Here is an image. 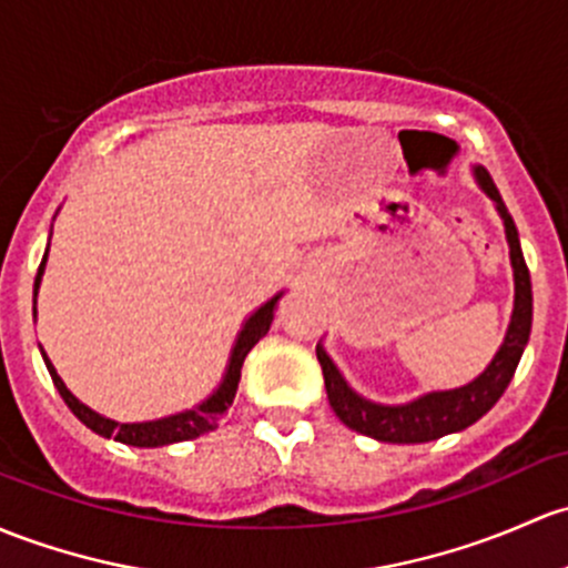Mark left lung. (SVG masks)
Returning a JSON list of instances; mask_svg holds the SVG:
<instances>
[{"label": "left lung", "instance_id": "left-lung-1", "mask_svg": "<svg viewBox=\"0 0 568 568\" xmlns=\"http://www.w3.org/2000/svg\"><path fill=\"white\" fill-rule=\"evenodd\" d=\"M474 176L479 182V187L495 201V209H498L500 220H504L511 268H515V310H511L509 329H506L504 345L493 356V362L487 364L485 373L470 381V384L459 386V389L429 392L410 399V403L384 405L373 403V399L362 397V394L351 389L348 381L334 367L324 345L318 343V348H315L321 369H324L329 405L334 408V414L339 416V422L345 427L356 429V433L369 435L375 440H384V444H427V440L459 433V429L479 422L498 403L500 394L506 392L517 364H520L525 345H528L530 321H534V294H530V272L525 266L517 225L511 220L504 199H500L493 176L481 165H476Z\"/></svg>", "mask_w": 568, "mask_h": 568}]
</instances>
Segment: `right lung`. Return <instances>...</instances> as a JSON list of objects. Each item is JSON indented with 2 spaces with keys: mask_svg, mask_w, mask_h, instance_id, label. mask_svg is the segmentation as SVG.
I'll return each instance as SVG.
<instances>
[{
  "mask_svg": "<svg viewBox=\"0 0 568 568\" xmlns=\"http://www.w3.org/2000/svg\"><path fill=\"white\" fill-rule=\"evenodd\" d=\"M45 258H48V250L43 255V264H40V268H38V277H34V300H38L40 280H43V272H45ZM280 296H283V291H280L277 296H272L266 304H261V307L255 310L247 321H244L242 332H239V337L234 343V351H231L229 367H225V375H223V381H220L217 389L209 394L204 403L195 405V408H187V410H182V414H174V416H165V419L113 422V419H109V416L98 414V410H92L89 405H83L81 399L75 397L68 386H64V381L59 378V373L53 369V364L45 356V351H40V354H43L53 386H57L59 394H62V399L68 403V408L73 410V414L79 416V419L89 429H92V433L103 435V438L119 440V444L141 446V449L179 444V440H193V438H199V435L212 433V429L217 427L220 416L231 408V403H234L236 389H239V378H242L244 356L253 351V345L258 343V339L268 332V326H272L274 310H277ZM34 315H38V310H34Z\"/></svg>",
  "mask_w": 568,
  "mask_h": 568,
  "instance_id": "right-lung-1",
  "label": "right lung"
}]
</instances>
